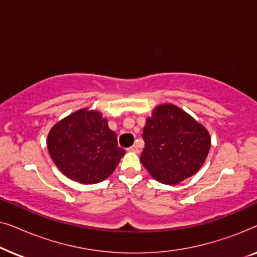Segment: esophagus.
<instances>
[{"label":"esophagus","mask_w":257,"mask_h":257,"mask_svg":"<svg viewBox=\"0 0 257 257\" xmlns=\"http://www.w3.org/2000/svg\"><path fill=\"white\" fill-rule=\"evenodd\" d=\"M128 151H130V152L139 153V147H138V145H132V146L128 149Z\"/></svg>","instance_id":"obj_1"}]
</instances>
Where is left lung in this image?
Listing matches in <instances>:
<instances>
[{"label": "left lung", "mask_w": 257, "mask_h": 257, "mask_svg": "<svg viewBox=\"0 0 257 257\" xmlns=\"http://www.w3.org/2000/svg\"><path fill=\"white\" fill-rule=\"evenodd\" d=\"M140 161L161 184L178 185L194 175L210 149L209 132L173 104H160L146 118Z\"/></svg>", "instance_id": "left-lung-1"}]
</instances>
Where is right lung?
Returning a JSON list of instances; mask_svg holds the SVG:
<instances>
[{
    "mask_svg": "<svg viewBox=\"0 0 257 257\" xmlns=\"http://www.w3.org/2000/svg\"><path fill=\"white\" fill-rule=\"evenodd\" d=\"M48 151L65 177L79 184L92 185L113 173L125 151L107 119L97 110L80 108L52 126Z\"/></svg>",
    "mask_w": 257,
    "mask_h": 257,
    "instance_id": "right-lung-1",
    "label": "right lung"
}]
</instances>
